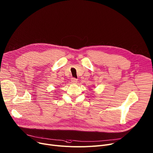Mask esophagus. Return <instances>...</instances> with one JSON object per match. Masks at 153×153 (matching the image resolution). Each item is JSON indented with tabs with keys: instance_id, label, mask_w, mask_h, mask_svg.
<instances>
[{
	"instance_id": "obj_1",
	"label": "esophagus",
	"mask_w": 153,
	"mask_h": 153,
	"mask_svg": "<svg viewBox=\"0 0 153 153\" xmlns=\"http://www.w3.org/2000/svg\"><path fill=\"white\" fill-rule=\"evenodd\" d=\"M71 82L72 84H76L77 82V80L75 78H72L71 79Z\"/></svg>"
}]
</instances>
